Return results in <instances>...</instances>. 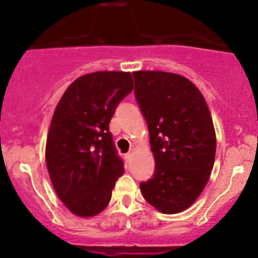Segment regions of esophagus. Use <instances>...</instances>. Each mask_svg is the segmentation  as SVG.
Instances as JSON below:
<instances>
[{
    "label": "esophagus",
    "instance_id": "esophagus-1",
    "mask_svg": "<svg viewBox=\"0 0 258 258\" xmlns=\"http://www.w3.org/2000/svg\"><path fill=\"white\" fill-rule=\"evenodd\" d=\"M124 157H126V160H127V161H131V158H132V152H128V153H127V155L124 156Z\"/></svg>",
    "mask_w": 258,
    "mask_h": 258
}]
</instances>
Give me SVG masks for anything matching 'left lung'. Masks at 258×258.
I'll list each match as a JSON object with an SVG mask.
<instances>
[{
    "instance_id": "left-lung-1",
    "label": "left lung",
    "mask_w": 258,
    "mask_h": 258,
    "mask_svg": "<svg viewBox=\"0 0 258 258\" xmlns=\"http://www.w3.org/2000/svg\"><path fill=\"white\" fill-rule=\"evenodd\" d=\"M132 75L156 163L152 178L140 188L160 212H182L204 191L213 168L216 134L209 107L186 77L162 71Z\"/></svg>"
}]
</instances>
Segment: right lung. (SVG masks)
<instances>
[{
    "label": "right lung",
    "instance_id": "1",
    "mask_svg": "<svg viewBox=\"0 0 258 258\" xmlns=\"http://www.w3.org/2000/svg\"><path fill=\"white\" fill-rule=\"evenodd\" d=\"M132 90L130 72H93L74 81L57 103L46 163L57 196L74 215L92 217L105 210L123 175L108 124Z\"/></svg>",
    "mask_w": 258,
    "mask_h": 258
}]
</instances>
